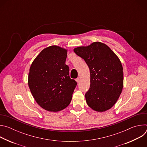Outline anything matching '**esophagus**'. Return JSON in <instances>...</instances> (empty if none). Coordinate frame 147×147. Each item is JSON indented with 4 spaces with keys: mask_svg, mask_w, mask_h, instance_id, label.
I'll list each match as a JSON object with an SVG mask.
<instances>
[{
    "mask_svg": "<svg viewBox=\"0 0 147 147\" xmlns=\"http://www.w3.org/2000/svg\"><path fill=\"white\" fill-rule=\"evenodd\" d=\"M80 78H77L76 79V81L77 82H80Z\"/></svg>",
    "mask_w": 147,
    "mask_h": 147,
    "instance_id": "esophagus-1",
    "label": "esophagus"
}]
</instances>
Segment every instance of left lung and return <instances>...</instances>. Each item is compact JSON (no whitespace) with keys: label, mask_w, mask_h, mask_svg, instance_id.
<instances>
[{"label":"left lung","mask_w":147,"mask_h":147,"mask_svg":"<svg viewBox=\"0 0 147 147\" xmlns=\"http://www.w3.org/2000/svg\"><path fill=\"white\" fill-rule=\"evenodd\" d=\"M74 52L85 60L90 71V87L85 95L88 105L103 112L117 102L123 87V71L117 56L106 44L95 42Z\"/></svg>","instance_id":"1"}]
</instances>
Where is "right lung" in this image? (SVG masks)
Segmentation results:
<instances>
[{"label":"right lung","instance_id":"obj_1","mask_svg":"<svg viewBox=\"0 0 147 147\" xmlns=\"http://www.w3.org/2000/svg\"><path fill=\"white\" fill-rule=\"evenodd\" d=\"M67 55V49L50 46L39 53L30 68V91L39 105L49 112H59L67 107L77 85L69 76Z\"/></svg>","mask_w":147,"mask_h":147}]
</instances>
